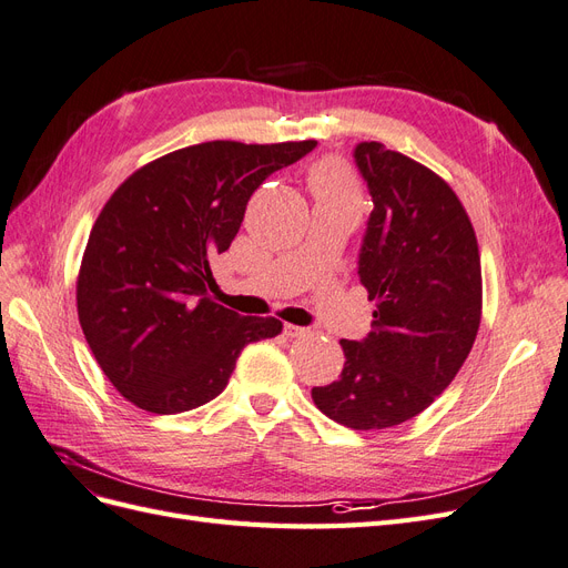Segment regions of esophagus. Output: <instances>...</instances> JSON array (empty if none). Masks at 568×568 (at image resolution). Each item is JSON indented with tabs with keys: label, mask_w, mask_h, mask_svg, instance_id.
Listing matches in <instances>:
<instances>
[{
	"label": "esophagus",
	"mask_w": 568,
	"mask_h": 568,
	"mask_svg": "<svg viewBox=\"0 0 568 568\" xmlns=\"http://www.w3.org/2000/svg\"><path fill=\"white\" fill-rule=\"evenodd\" d=\"M284 334L288 338H298V336H305L307 329H305V326H298V324H284Z\"/></svg>",
	"instance_id": "34e87169"
}]
</instances>
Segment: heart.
<instances>
[{"instance_id": "obj_1", "label": "heart", "mask_w": 568, "mask_h": 568, "mask_svg": "<svg viewBox=\"0 0 568 568\" xmlns=\"http://www.w3.org/2000/svg\"><path fill=\"white\" fill-rule=\"evenodd\" d=\"M311 189L315 199H353L359 201V184L353 170L338 161V159H326L320 161L311 175Z\"/></svg>"}]
</instances>
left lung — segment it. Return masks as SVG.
I'll list each match as a JSON object with an SVG mask.
<instances>
[{"instance_id": "obj_1", "label": "left lung", "mask_w": 568, "mask_h": 568, "mask_svg": "<svg viewBox=\"0 0 568 568\" xmlns=\"http://www.w3.org/2000/svg\"><path fill=\"white\" fill-rule=\"evenodd\" d=\"M374 211L359 253L372 332L341 341V379L313 388L326 417L376 432L417 417L467 359L480 324V253L453 186L379 142L355 149Z\"/></svg>"}]
</instances>
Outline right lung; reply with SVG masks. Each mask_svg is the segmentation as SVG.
<instances>
[{"mask_svg":"<svg viewBox=\"0 0 568 568\" xmlns=\"http://www.w3.org/2000/svg\"><path fill=\"white\" fill-rule=\"evenodd\" d=\"M315 144L184 146L111 194L84 246L75 301L92 355L125 400L153 415L205 405L244 346L282 334L277 317H242L209 296L211 261L230 248L255 189Z\"/></svg>","mask_w":568,"mask_h":568,"instance_id":"1","label":"right lung"}]
</instances>
